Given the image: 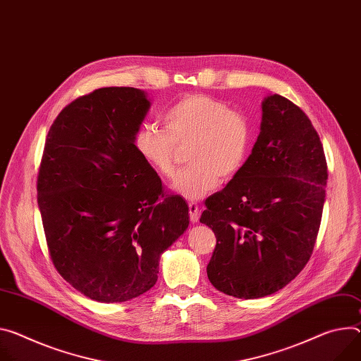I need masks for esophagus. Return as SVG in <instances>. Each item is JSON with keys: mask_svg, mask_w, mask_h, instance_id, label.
<instances>
[{"mask_svg": "<svg viewBox=\"0 0 361 361\" xmlns=\"http://www.w3.org/2000/svg\"><path fill=\"white\" fill-rule=\"evenodd\" d=\"M188 214H190V220L192 223H197L200 219V212H199V206L197 203H188Z\"/></svg>", "mask_w": 361, "mask_h": 361, "instance_id": "34e87169", "label": "esophagus"}]
</instances>
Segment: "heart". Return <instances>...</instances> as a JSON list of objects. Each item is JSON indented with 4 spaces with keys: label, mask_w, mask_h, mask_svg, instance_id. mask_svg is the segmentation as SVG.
Masks as SVG:
<instances>
[{
    "label": "heart",
    "mask_w": 361,
    "mask_h": 361,
    "mask_svg": "<svg viewBox=\"0 0 361 361\" xmlns=\"http://www.w3.org/2000/svg\"><path fill=\"white\" fill-rule=\"evenodd\" d=\"M166 129L142 123L134 138L148 167L164 178L176 174L178 147L190 144V166L180 171L173 188L187 200H200L220 183L235 177L253 145V126L246 115L206 94H187L162 114Z\"/></svg>",
    "instance_id": "1"
}]
</instances>
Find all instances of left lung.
Returning a JSON list of instances; mask_svg holds the SVG:
<instances>
[{
  "label": "left lung",
  "instance_id": "left-lung-1",
  "mask_svg": "<svg viewBox=\"0 0 361 361\" xmlns=\"http://www.w3.org/2000/svg\"><path fill=\"white\" fill-rule=\"evenodd\" d=\"M324 148L310 118L286 97L262 102L260 134L243 169L206 200L200 221L216 236L212 285L255 300L288 285L308 264L326 185Z\"/></svg>",
  "mask_w": 361,
  "mask_h": 361
}]
</instances>
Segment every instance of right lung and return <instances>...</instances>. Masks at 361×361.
I'll return each mask as SVG.
<instances>
[{"label":"right lung","instance_id":"right-lung-1","mask_svg":"<svg viewBox=\"0 0 361 361\" xmlns=\"http://www.w3.org/2000/svg\"><path fill=\"white\" fill-rule=\"evenodd\" d=\"M149 109L145 92L101 87L64 108L44 144L37 202L51 262L99 302L149 290L158 260L188 227V206L167 194L134 138Z\"/></svg>","mask_w":361,"mask_h":361}]
</instances>
